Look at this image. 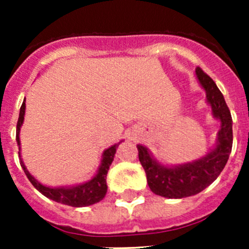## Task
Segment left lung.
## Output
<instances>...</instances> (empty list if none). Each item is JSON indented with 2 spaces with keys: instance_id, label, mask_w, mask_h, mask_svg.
Listing matches in <instances>:
<instances>
[{
  "instance_id": "8db88e82",
  "label": "left lung",
  "mask_w": 249,
  "mask_h": 249,
  "mask_svg": "<svg viewBox=\"0 0 249 249\" xmlns=\"http://www.w3.org/2000/svg\"><path fill=\"white\" fill-rule=\"evenodd\" d=\"M196 77L206 91L213 117L220 120L217 145L201 159L178 166H164L153 158L144 145L139 144V159L147 175V182L154 194L169 199H182L199 194L218 176L227 165L232 148V119L224 96L215 83L200 67Z\"/></svg>"
}]
</instances>
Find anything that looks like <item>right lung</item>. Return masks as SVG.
Instances as JSON below:
<instances>
[{
	"label": "right lung",
	"mask_w": 249,
	"mask_h": 249,
	"mask_svg": "<svg viewBox=\"0 0 249 249\" xmlns=\"http://www.w3.org/2000/svg\"><path fill=\"white\" fill-rule=\"evenodd\" d=\"M25 100L22 102L21 107H20L19 113V119H18L17 124V142L19 145V157H20V127H21L22 122H24V115H25ZM120 143V142H119ZM118 144L112 145L108 149H106L102 154L101 165L99 167L95 177L90 179L89 182H85L83 184L72 185V187H59V188H50L46 187V185L41 184L38 180L35 177H32L31 173L27 171L26 166L24 165L22 160H20V165H21L22 170H24L25 175L29 178L30 182L32 183L35 188L38 190L41 194L47 196L48 199H52L54 201L64 203V205L72 206V207H84V206L94 205V203L101 201L105 197L107 193V183L106 177L107 172H108L110 164H112L113 159H114L115 150H117Z\"/></svg>",
	"instance_id": "obj_1"
}]
</instances>
